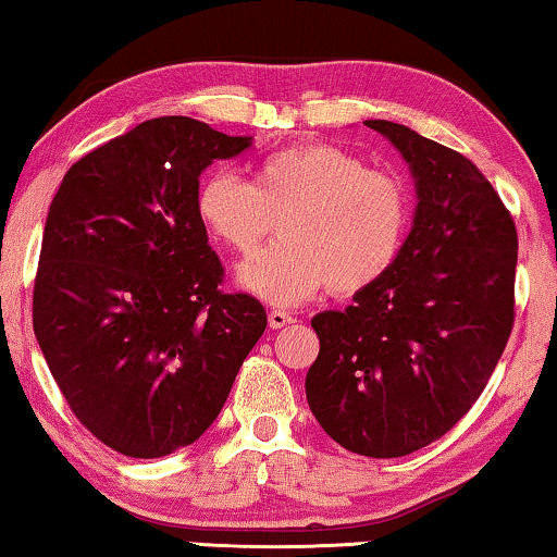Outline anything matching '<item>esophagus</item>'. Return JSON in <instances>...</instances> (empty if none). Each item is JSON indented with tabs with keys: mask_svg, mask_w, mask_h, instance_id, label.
<instances>
[{
	"mask_svg": "<svg viewBox=\"0 0 557 557\" xmlns=\"http://www.w3.org/2000/svg\"><path fill=\"white\" fill-rule=\"evenodd\" d=\"M268 322H270L272 330H280V327H285V325H289V322H293V314L285 312V310H270Z\"/></svg>",
	"mask_w": 557,
	"mask_h": 557,
	"instance_id": "esophagus-1",
	"label": "esophagus"
}]
</instances>
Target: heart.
I'll use <instances>...</instances> for the list:
<instances>
[{"instance_id": "heart-1", "label": "heart", "mask_w": 557, "mask_h": 557, "mask_svg": "<svg viewBox=\"0 0 557 557\" xmlns=\"http://www.w3.org/2000/svg\"><path fill=\"white\" fill-rule=\"evenodd\" d=\"M197 218L237 255L255 252L277 220L280 239L237 270V285L272 305L322 287L352 295L393 268L408 230V195L332 145H295L257 164L255 182L214 170L199 182Z\"/></svg>"}]
</instances>
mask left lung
Here are the masks:
<instances>
[{"instance_id":"obj_1","label":"left lung","mask_w":557,"mask_h":557,"mask_svg":"<svg viewBox=\"0 0 557 557\" xmlns=\"http://www.w3.org/2000/svg\"><path fill=\"white\" fill-rule=\"evenodd\" d=\"M414 180L412 230L375 285L312 318L305 393L345 450L403 458L443 437L483 393L512 330L518 232L468 157L387 120Z\"/></svg>"}]
</instances>
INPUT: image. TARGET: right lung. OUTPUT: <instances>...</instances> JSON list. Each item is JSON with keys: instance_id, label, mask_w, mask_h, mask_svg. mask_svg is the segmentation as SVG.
<instances>
[{"instance_id": "obj_1", "label": "right lung", "mask_w": 557, "mask_h": 557, "mask_svg": "<svg viewBox=\"0 0 557 557\" xmlns=\"http://www.w3.org/2000/svg\"><path fill=\"white\" fill-rule=\"evenodd\" d=\"M247 147L147 120L74 162L49 205L32 325L77 420L127 458L193 445L268 327L255 297L220 293L197 218L199 174Z\"/></svg>"}]
</instances>
